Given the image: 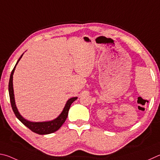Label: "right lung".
<instances>
[{"label": "right lung", "instance_id": "add662e5", "mask_svg": "<svg viewBox=\"0 0 160 160\" xmlns=\"http://www.w3.org/2000/svg\"><path fill=\"white\" fill-rule=\"evenodd\" d=\"M24 53L22 54L20 58H19V60L17 62L15 66L14 67L12 72H11L10 80H9V85H8V91H9V96H10V100L11 102V106H12V110L15 113V116L19 121H20L22 124L24 126H26L27 128H29L31 131H32L33 132L36 133L40 134V135H46V134H49L54 133L55 131H57L59 128H60L62 125L68 115L69 110L71 106L72 103L75 101L78 98L74 97L69 98L67 100L64 108H63V110L62 111V112L60 114L57 118H55L50 121H45V122H31L29 120L26 119L22 117L20 113L19 112L18 109L17 108V106L15 104V94H14V90H13V74L15 72V70L16 68L17 64H18L19 61L20 60L22 56H23Z\"/></svg>", "mask_w": 160, "mask_h": 160}]
</instances>
